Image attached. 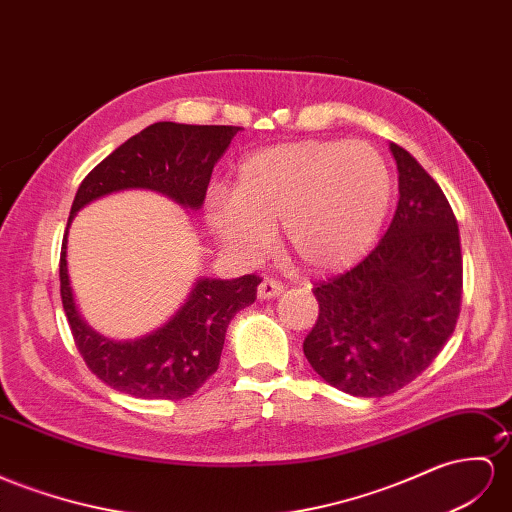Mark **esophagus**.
I'll use <instances>...</instances> for the list:
<instances>
[{"mask_svg": "<svg viewBox=\"0 0 512 512\" xmlns=\"http://www.w3.org/2000/svg\"><path fill=\"white\" fill-rule=\"evenodd\" d=\"M279 294H283V283L277 281V279H270V277H264L257 287V296L261 300H268V298H277Z\"/></svg>", "mask_w": 512, "mask_h": 512, "instance_id": "esophagus-1", "label": "esophagus"}]
</instances>
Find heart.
I'll return each instance as SVG.
<instances>
[{
    "label": "heart",
    "mask_w": 512,
    "mask_h": 512,
    "mask_svg": "<svg viewBox=\"0 0 512 512\" xmlns=\"http://www.w3.org/2000/svg\"><path fill=\"white\" fill-rule=\"evenodd\" d=\"M391 201V168L372 144L303 140L244 157L235 190L207 194L205 222L248 261L268 251L281 225V246L296 266L335 272L368 255Z\"/></svg>",
    "instance_id": "b5f03b06"
}]
</instances>
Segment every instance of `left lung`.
Here are the masks:
<instances>
[{"mask_svg": "<svg viewBox=\"0 0 512 512\" xmlns=\"http://www.w3.org/2000/svg\"><path fill=\"white\" fill-rule=\"evenodd\" d=\"M400 199L383 240L355 268L318 281L305 357L350 396L383 398L435 361L463 303L456 216L439 183L391 142Z\"/></svg>", "mask_w": 512, "mask_h": 512, "instance_id": "obj_1", "label": "left lung"}]
</instances>
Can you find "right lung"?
<instances>
[{
    "instance_id": "1",
    "label": "right lung",
    "mask_w": 512,
    "mask_h": 512,
    "mask_svg": "<svg viewBox=\"0 0 512 512\" xmlns=\"http://www.w3.org/2000/svg\"><path fill=\"white\" fill-rule=\"evenodd\" d=\"M242 127L153 123L97 164L77 188L71 218L86 203L125 188H149L186 207H201L214 164ZM257 274L196 283L188 303L160 331L138 342H110L75 309L67 272V233L60 251V296L73 342L88 370L116 391L144 400H181L218 370L231 318L257 298Z\"/></svg>"
}]
</instances>
